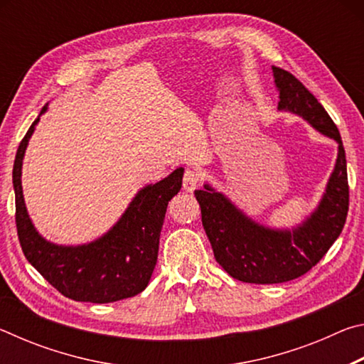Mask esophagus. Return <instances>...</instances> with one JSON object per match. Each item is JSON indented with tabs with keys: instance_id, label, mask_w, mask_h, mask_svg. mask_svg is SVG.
Segmentation results:
<instances>
[{
	"instance_id": "1",
	"label": "esophagus",
	"mask_w": 364,
	"mask_h": 364,
	"mask_svg": "<svg viewBox=\"0 0 364 364\" xmlns=\"http://www.w3.org/2000/svg\"><path fill=\"white\" fill-rule=\"evenodd\" d=\"M202 181L200 173L197 171L196 168H188L184 171V176H183V188L188 191V193H193V191L199 186Z\"/></svg>"
}]
</instances>
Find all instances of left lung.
<instances>
[{
    "label": "left lung",
    "instance_id": "1",
    "mask_svg": "<svg viewBox=\"0 0 364 364\" xmlns=\"http://www.w3.org/2000/svg\"><path fill=\"white\" fill-rule=\"evenodd\" d=\"M273 73L279 91L278 109L301 115L318 132L336 139L338 156L321 204L292 231L255 223L208 184L196 191L215 260L234 279L252 284H279L308 273L341 236L348 213L347 160L336 123L291 72L273 65Z\"/></svg>",
    "mask_w": 364,
    "mask_h": 364
}]
</instances>
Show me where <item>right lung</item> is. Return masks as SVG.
<instances>
[{
  "label": "right lung",
  "mask_w": 364,
  "mask_h": 364,
  "mask_svg": "<svg viewBox=\"0 0 364 364\" xmlns=\"http://www.w3.org/2000/svg\"><path fill=\"white\" fill-rule=\"evenodd\" d=\"M46 106L41 109V114ZM21 141L12 168L16 226L23 255L49 284L77 301L110 304L143 292L156 268L159 239L168 200L178 194L183 168L141 189L112 230L97 241L64 247L43 239L28 218L22 196V159L35 125Z\"/></svg>",
  "instance_id": "right-lung-1"
}]
</instances>
